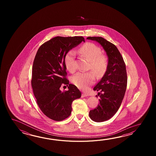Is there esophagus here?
Segmentation results:
<instances>
[{"label":"esophagus","instance_id":"1","mask_svg":"<svg viewBox=\"0 0 156 156\" xmlns=\"http://www.w3.org/2000/svg\"><path fill=\"white\" fill-rule=\"evenodd\" d=\"M89 95L88 94H87V93H83L82 94V97L83 98V97H86V96H88Z\"/></svg>","mask_w":156,"mask_h":156}]
</instances>
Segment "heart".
I'll use <instances>...</instances> for the list:
<instances>
[{"mask_svg": "<svg viewBox=\"0 0 156 156\" xmlns=\"http://www.w3.org/2000/svg\"><path fill=\"white\" fill-rule=\"evenodd\" d=\"M79 53L89 61V69L91 70L98 77H103L108 67V57L101 54V50L99 47L91 42L83 44L79 50ZM75 52L70 51L65 57V63L67 69L71 73H73L76 69ZM93 72H79L72 77V82L78 87L85 90L94 83L95 77Z\"/></svg>", "mask_w": 156, "mask_h": 156, "instance_id": "heart-1", "label": "heart"}]
</instances>
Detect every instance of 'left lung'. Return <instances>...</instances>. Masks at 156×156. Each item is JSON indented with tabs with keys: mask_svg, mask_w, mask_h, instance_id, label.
Listing matches in <instances>:
<instances>
[{
	"mask_svg": "<svg viewBox=\"0 0 156 156\" xmlns=\"http://www.w3.org/2000/svg\"><path fill=\"white\" fill-rule=\"evenodd\" d=\"M88 40L99 43L108 57V67L106 73L94 90L99 91V104L89 112L90 118L96 122L109 119L117 112L126 91L127 73L123 57L114 44L101 37H89Z\"/></svg>",
	"mask_w": 156,
	"mask_h": 156,
	"instance_id": "obj_1",
	"label": "left lung"
}]
</instances>
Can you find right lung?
Returning a JSON list of instances; mask_svg holds the SVG:
<instances>
[{"mask_svg": "<svg viewBox=\"0 0 156 156\" xmlns=\"http://www.w3.org/2000/svg\"><path fill=\"white\" fill-rule=\"evenodd\" d=\"M82 41V36H57L42 44L37 52L32 67L31 85L36 102L43 114L51 119L61 121L70 116L74 100L81 93L66 78L65 57ZM68 86L61 92V86Z\"/></svg>", "mask_w": 156, "mask_h": 156, "instance_id": "obj_1", "label": "right lung"}]
</instances>
